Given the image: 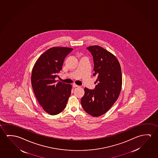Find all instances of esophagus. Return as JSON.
<instances>
[{"label": "esophagus", "mask_w": 158, "mask_h": 158, "mask_svg": "<svg viewBox=\"0 0 158 158\" xmlns=\"http://www.w3.org/2000/svg\"><path fill=\"white\" fill-rule=\"evenodd\" d=\"M73 88H78V87H80V86H78V85H76V84H73Z\"/></svg>", "instance_id": "obj_1"}]
</instances>
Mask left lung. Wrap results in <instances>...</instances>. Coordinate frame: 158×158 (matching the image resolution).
I'll list each match as a JSON object with an SVG mask.
<instances>
[{"label": "left lung", "instance_id": "obj_1", "mask_svg": "<svg viewBox=\"0 0 158 158\" xmlns=\"http://www.w3.org/2000/svg\"><path fill=\"white\" fill-rule=\"evenodd\" d=\"M87 49L94 62V76H97L94 90L85 88L81 104L85 112L93 117L105 114L116 102L122 87V69L117 57L99 45Z\"/></svg>", "mask_w": 158, "mask_h": 158}]
</instances>
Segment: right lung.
I'll return each mask as SVG.
<instances>
[{"label": "right lung", "mask_w": 158, "mask_h": 158, "mask_svg": "<svg viewBox=\"0 0 158 158\" xmlns=\"http://www.w3.org/2000/svg\"><path fill=\"white\" fill-rule=\"evenodd\" d=\"M73 50L67 47H52L42 53L32 69L31 83L36 99L43 109L51 115L66 108L72 85L55 79L63 61Z\"/></svg>", "instance_id": "add662e5"}]
</instances>
